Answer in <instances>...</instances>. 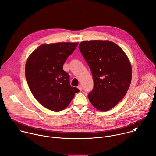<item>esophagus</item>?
I'll list each match as a JSON object with an SVG mask.
<instances>
[{
	"instance_id": "34e87169",
	"label": "esophagus",
	"mask_w": 156,
	"mask_h": 156,
	"mask_svg": "<svg viewBox=\"0 0 156 156\" xmlns=\"http://www.w3.org/2000/svg\"><path fill=\"white\" fill-rule=\"evenodd\" d=\"M78 90H79L80 91H81L83 90V87H82V86H81V85H79V86H78Z\"/></svg>"
}]
</instances>
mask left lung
Returning a JSON list of instances; mask_svg holds the SVG:
<instances>
[{"instance_id": "obj_1", "label": "left lung", "mask_w": 156, "mask_h": 156, "mask_svg": "<svg viewBox=\"0 0 156 156\" xmlns=\"http://www.w3.org/2000/svg\"><path fill=\"white\" fill-rule=\"evenodd\" d=\"M79 49L90 66L94 81L89 100L101 111L114 107L125 96L131 81V65L127 55L110 41H83Z\"/></svg>"}]
</instances>
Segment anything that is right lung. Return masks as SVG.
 <instances>
[{
	"label": "right lung",
	"instance_id": "add662e5",
	"mask_svg": "<svg viewBox=\"0 0 156 156\" xmlns=\"http://www.w3.org/2000/svg\"><path fill=\"white\" fill-rule=\"evenodd\" d=\"M78 42L43 44L28 57L25 75L30 90L44 107L58 112L70 103L80 91L70 86V76L63 70L66 58Z\"/></svg>",
	"mask_w": 156,
	"mask_h": 156
}]
</instances>
